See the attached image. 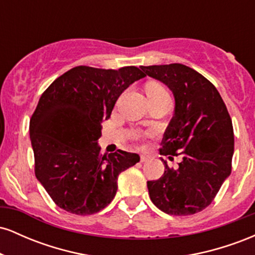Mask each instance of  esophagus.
I'll return each mask as SVG.
<instances>
[{"mask_svg":"<svg viewBox=\"0 0 255 255\" xmlns=\"http://www.w3.org/2000/svg\"><path fill=\"white\" fill-rule=\"evenodd\" d=\"M147 160H148L147 156H145V154H141V156H140V162H141V163L147 162Z\"/></svg>","mask_w":255,"mask_h":255,"instance_id":"34e87169","label":"esophagus"}]
</instances>
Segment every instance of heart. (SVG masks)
<instances>
[{"label":"heart","mask_w":255,"mask_h":255,"mask_svg":"<svg viewBox=\"0 0 255 255\" xmlns=\"http://www.w3.org/2000/svg\"><path fill=\"white\" fill-rule=\"evenodd\" d=\"M166 91L158 84H150L147 86V93H164Z\"/></svg>","instance_id":"b5f03b06"}]
</instances>
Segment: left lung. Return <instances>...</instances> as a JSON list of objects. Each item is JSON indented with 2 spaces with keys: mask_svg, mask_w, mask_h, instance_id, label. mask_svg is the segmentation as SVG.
<instances>
[{
  "mask_svg": "<svg viewBox=\"0 0 255 255\" xmlns=\"http://www.w3.org/2000/svg\"><path fill=\"white\" fill-rule=\"evenodd\" d=\"M140 68L145 77L160 81L172 92L175 114L160 153L182 156L177 169L165 162L163 176L147 181L148 194L168 215H194L212 203L231 172L234 130L229 113L217 89L184 64Z\"/></svg>",
  "mask_w": 255,
  "mask_h": 255,
  "instance_id": "1",
  "label": "left lung"
}]
</instances>
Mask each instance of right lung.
Listing matches in <instances>:
<instances>
[{
  "label": "right lung",
  "mask_w": 255,
  "mask_h": 255,
  "mask_svg": "<svg viewBox=\"0 0 255 255\" xmlns=\"http://www.w3.org/2000/svg\"><path fill=\"white\" fill-rule=\"evenodd\" d=\"M142 78L134 66H79L44 91L30 121L34 172L64 211L86 216L103 210L115 197L119 175L140 160L121 150L101 154L98 139L120 95Z\"/></svg>",
  "instance_id": "add662e5"
}]
</instances>
